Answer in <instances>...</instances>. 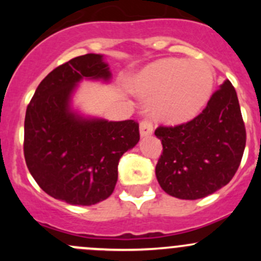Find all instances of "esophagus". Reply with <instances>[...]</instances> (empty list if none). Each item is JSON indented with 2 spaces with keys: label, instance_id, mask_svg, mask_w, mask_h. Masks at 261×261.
I'll return each mask as SVG.
<instances>
[{
  "label": "esophagus",
  "instance_id": "34e87169",
  "mask_svg": "<svg viewBox=\"0 0 261 261\" xmlns=\"http://www.w3.org/2000/svg\"><path fill=\"white\" fill-rule=\"evenodd\" d=\"M152 131H154V126H152V122L147 118H144L140 122V134L141 136H147L151 135Z\"/></svg>",
  "mask_w": 261,
  "mask_h": 261
}]
</instances>
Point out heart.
I'll list each match as a JSON object with an SVG mask.
<instances>
[{"mask_svg": "<svg viewBox=\"0 0 261 261\" xmlns=\"http://www.w3.org/2000/svg\"><path fill=\"white\" fill-rule=\"evenodd\" d=\"M213 69L203 60L169 58L152 63L139 74L135 91L152 98L150 110L167 122H181L193 117L210 98Z\"/></svg>", "mask_w": 261, "mask_h": 261, "instance_id": "obj_1", "label": "heart"}]
</instances>
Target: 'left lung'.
<instances>
[{"label":"left lung","mask_w":261,"mask_h":261,"mask_svg":"<svg viewBox=\"0 0 261 261\" xmlns=\"http://www.w3.org/2000/svg\"><path fill=\"white\" fill-rule=\"evenodd\" d=\"M155 135L163 151L155 168L163 191L180 199L215 193L238 172L246 145V130L238 94L230 81L212 93L193 120L159 126Z\"/></svg>","instance_id":"8db88e82"}]
</instances>
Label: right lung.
Here are the masks:
<instances>
[{
  "instance_id": "obj_1",
  "label": "right lung",
  "mask_w": 261,
  "mask_h": 261,
  "mask_svg": "<svg viewBox=\"0 0 261 261\" xmlns=\"http://www.w3.org/2000/svg\"><path fill=\"white\" fill-rule=\"evenodd\" d=\"M102 55L73 58L49 73L36 88L25 116L23 155L29 172L53 198L91 206L109 198L123 152L140 139L134 120H84L69 110L82 78L109 80Z\"/></svg>"
}]
</instances>
